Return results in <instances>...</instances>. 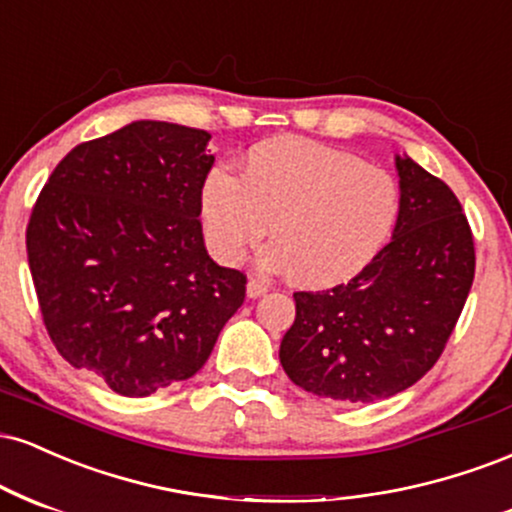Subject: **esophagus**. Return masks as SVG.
<instances>
[{
  "label": "esophagus",
  "instance_id": "34e87169",
  "mask_svg": "<svg viewBox=\"0 0 512 512\" xmlns=\"http://www.w3.org/2000/svg\"><path fill=\"white\" fill-rule=\"evenodd\" d=\"M266 292H268V287L263 285V282H258V280L246 282V297H249V299L263 297V294H266Z\"/></svg>",
  "mask_w": 512,
  "mask_h": 512
}]
</instances>
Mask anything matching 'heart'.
I'll return each mask as SVG.
<instances>
[{
	"label": "heart",
	"mask_w": 512,
	"mask_h": 512,
	"mask_svg": "<svg viewBox=\"0 0 512 512\" xmlns=\"http://www.w3.org/2000/svg\"><path fill=\"white\" fill-rule=\"evenodd\" d=\"M398 215L400 189L388 172L302 136L268 138L246 153L242 177L215 167L201 186L203 234L218 261H242L273 221L261 266L309 290L345 285L369 268Z\"/></svg>",
	"instance_id": "obj_1"
}]
</instances>
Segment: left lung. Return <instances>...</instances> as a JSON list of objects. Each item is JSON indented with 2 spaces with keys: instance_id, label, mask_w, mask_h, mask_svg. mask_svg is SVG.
<instances>
[{
  "instance_id": "1",
  "label": "left lung",
  "mask_w": 512,
  "mask_h": 512,
  "mask_svg": "<svg viewBox=\"0 0 512 512\" xmlns=\"http://www.w3.org/2000/svg\"><path fill=\"white\" fill-rule=\"evenodd\" d=\"M395 167L400 215L390 244L347 285L294 292L280 364L318 398L374 402L414 386L470 294L474 242L460 201L410 155H395Z\"/></svg>"
}]
</instances>
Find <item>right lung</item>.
I'll list each match as a JSON object with an SVG mask.
<instances>
[{"mask_svg":"<svg viewBox=\"0 0 512 512\" xmlns=\"http://www.w3.org/2000/svg\"><path fill=\"white\" fill-rule=\"evenodd\" d=\"M208 131L141 119L54 167L26 230L47 333L76 369L146 398L206 364L246 278L208 256Z\"/></svg>","mask_w":512,"mask_h":512,"instance_id":"1","label":"right lung"}]
</instances>
